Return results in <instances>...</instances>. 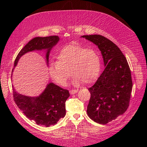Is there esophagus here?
Returning a JSON list of instances; mask_svg holds the SVG:
<instances>
[{
  "label": "esophagus",
  "mask_w": 147,
  "mask_h": 147,
  "mask_svg": "<svg viewBox=\"0 0 147 147\" xmlns=\"http://www.w3.org/2000/svg\"><path fill=\"white\" fill-rule=\"evenodd\" d=\"M77 92H78V90H70V91H69L70 94H75V93H77Z\"/></svg>",
  "instance_id": "esophagus-1"
}]
</instances>
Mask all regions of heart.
<instances>
[{
	"label": "heart",
	"instance_id": "obj_1",
	"mask_svg": "<svg viewBox=\"0 0 147 147\" xmlns=\"http://www.w3.org/2000/svg\"><path fill=\"white\" fill-rule=\"evenodd\" d=\"M56 59L50 63L49 72L53 80L61 86L66 85L70 72L74 75L73 84L76 86L82 82L92 83L100 72L99 53L94 49L87 48L79 43L64 46L57 53Z\"/></svg>",
	"mask_w": 147,
	"mask_h": 147
}]
</instances>
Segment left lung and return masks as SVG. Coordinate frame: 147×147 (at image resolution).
<instances>
[{"mask_svg": "<svg viewBox=\"0 0 147 147\" xmlns=\"http://www.w3.org/2000/svg\"><path fill=\"white\" fill-rule=\"evenodd\" d=\"M99 47L105 68L95 84L88 88L91 97L87 113L93 121L105 124L128 109L132 89L131 70L120 49L100 35H83Z\"/></svg>", "mask_w": 147, "mask_h": 147, "instance_id": "8db88e82", "label": "left lung"}]
</instances>
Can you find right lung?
Returning <instances> with one entry per match:
<instances>
[{
  "instance_id": "right-lung-1",
  "label": "right lung",
  "mask_w": 147,
  "mask_h": 147,
  "mask_svg": "<svg viewBox=\"0 0 147 147\" xmlns=\"http://www.w3.org/2000/svg\"><path fill=\"white\" fill-rule=\"evenodd\" d=\"M59 40L57 35L45 37H35L31 40L21 49L15 60L14 67L21 56L34 50L47 49V59L51 48ZM14 68L13 69L12 72ZM13 99L16 105L26 117L33 120L38 125L49 127L56 124L65 115V101L70 94L67 90L55 84L49 83L40 96L30 97L21 95L13 88Z\"/></svg>"
}]
</instances>
